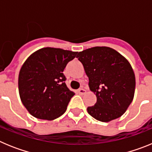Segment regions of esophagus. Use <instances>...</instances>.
Here are the masks:
<instances>
[{"instance_id": "obj_1", "label": "esophagus", "mask_w": 152, "mask_h": 152, "mask_svg": "<svg viewBox=\"0 0 152 152\" xmlns=\"http://www.w3.org/2000/svg\"><path fill=\"white\" fill-rule=\"evenodd\" d=\"M77 92H78L79 94L83 95V94H85L86 91L84 89V88H80V89H78V91H77Z\"/></svg>"}]
</instances>
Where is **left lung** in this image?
Wrapping results in <instances>:
<instances>
[{
	"label": "left lung",
	"instance_id": "left-lung-1",
	"mask_svg": "<svg viewBox=\"0 0 152 152\" xmlns=\"http://www.w3.org/2000/svg\"><path fill=\"white\" fill-rule=\"evenodd\" d=\"M77 58L89 78L90 89L96 96V103L88 107V113L101 122L120 117L135 94V74L129 62L116 50L105 46L86 49Z\"/></svg>",
	"mask_w": 152,
	"mask_h": 152
}]
</instances>
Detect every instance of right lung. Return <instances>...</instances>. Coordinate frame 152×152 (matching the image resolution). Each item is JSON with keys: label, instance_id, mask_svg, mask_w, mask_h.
Segmentation results:
<instances>
[{"label": "right lung", "instance_id": "add662e5", "mask_svg": "<svg viewBox=\"0 0 152 152\" xmlns=\"http://www.w3.org/2000/svg\"><path fill=\"white\" fill-rule=\"evenodd\" d=\"M77 54L47 47L35 52L24 62L19 74V93L32 116L52 120L65 112L75 93L67 87L63 72Z\"/></svg>", "mask_w": 152, "mask_h": 152}]
</instances>
